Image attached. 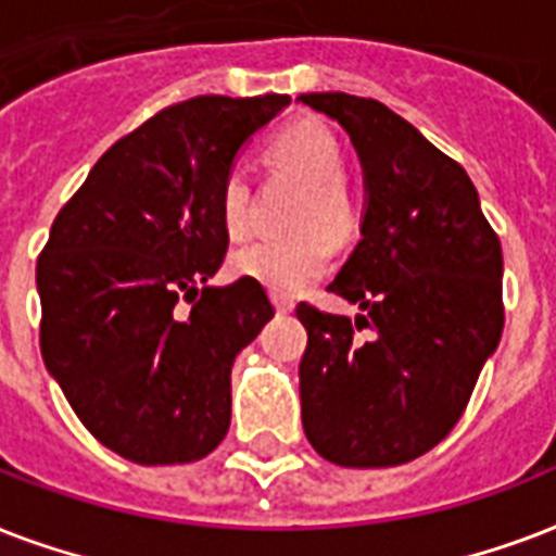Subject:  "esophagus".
Segmentation results:
<instances>
[{"mask_svg": "<svg viewBox=\"0 0 556 556\" xmlns=\"http://www.w3.org/2000/svg\"><path fill=\"white\" fill-rule=\"evenodd\" d=\"M273 304L278 313H292V309H295L292 299H287V295H281V292H273Z\"/></svg>", "mask_w": 556, "mask_h": 556, "instance_id": "obj_1", "label": "esophagus"}]
</instances>
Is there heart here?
<instances>
[{
	"mask_svg": "<svg viewBox=\"0 0 556 556\" xmlns=\"http://www.w3.org/2000/svg\"><path fill=\"white\" fill-rule=\"evenodd\" d=\"M266 156L275 170L304 185V197L292 208V238H264L238 249L231 269L261 281L275 292H295L325 275L333 257L326 238H348L356 226V205L345 185V156L333 132L318 122L287 127L269 144ZM219 219L231 240L252 231V185L240 170H231L219 185Z\"/></svg>",
	"mask_w": 556,
	"mask_h": 556,
	"instance_id": "b5f03b06",
	"label": "heart"
}]
</instances>
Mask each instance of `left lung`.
Segmentation results:
<instances>
[{
	"label": "left lung",
	"instance_id": "1",
	"mask_svg": "<svg viewBox=\"0 0 556 556\" xmlns=\"http://www.w3.org/2000/svg\"><path fill=\"white\" fill-rule=\"evenodd\" d=\"M365 176L363 240L327 290L356 318L301 301V424L339 467H397L453 432L505 327L502 243L455 159L374 98L309 92ZM366 330V337L358 333Z\"/></svg>",
	"mask_w": 556,
	"mask_h": 556
}]
</instances>
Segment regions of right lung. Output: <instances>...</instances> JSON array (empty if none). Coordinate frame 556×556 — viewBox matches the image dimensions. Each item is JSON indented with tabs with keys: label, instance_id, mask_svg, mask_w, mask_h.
I'll return each mask as SVG.
<instances>
[{
	"label": "right lung",
	"instance_id": "add662e5",
	"mask_svg": "<svg viewBox=\"0 0 556 556\" xmlns=\"http://www.w3.org/2000/svg\"><path fill=\"white\" fill-rule=\"evenodd\" d=\"M290 94H200L106 150L37 261L42 363L80 424L127 462L188 464L231 420L235 356L275 316L226 257L219 185Z\"/></svg>",
	"mask_w": 556,
	"mask_h": 556
}]
</instances>
